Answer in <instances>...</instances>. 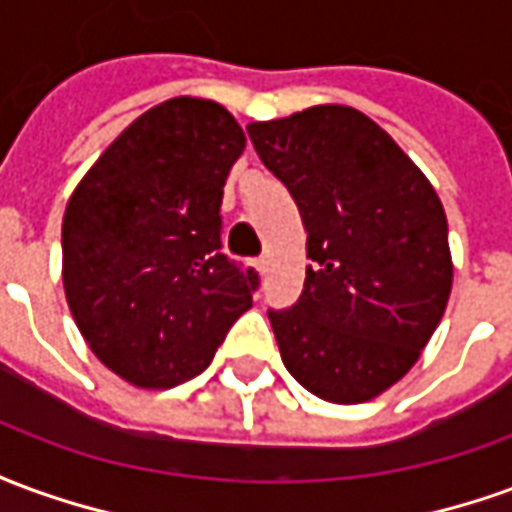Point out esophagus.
Returning a JSON list of instances; mask_svg holds the SVG:
<instances>
[{"label": "esophagus", "instance_id": "1", "mask_svg": "<svg viewBox=\"0 0 512 512\" xmlns=\"http://www.w3.org/2000/svg\"><path fill=\"white\" fill-rule=\"evenodd\" d=\"M266 268H268V263H266V260H263V257H260V260H255V271H257V274H260V277L266 274Z\"/></svg>", "mask_w": 512, "mask_h": 512}]
</instances>
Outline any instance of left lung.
I'll list each match as a JSON object with an SVG mask.
<instances>
[{
  "mask_svg": "<svg viewBox=\"0 0 512 512\" xmlns=\"http://www.w3.org/2000/svg\"><path fill=\"white\" fill-rule=\"evenodd\" d=\"M246 131L299 205L312 260L301 299L268 312L282 362L321 400H373L417 365L450 301L439 194L354 106L318 104Z\"/></svg>",
  "mask_w": 512,
  "mask_h": 512,
  "instance_id": "8db88e82",
  "label": "left lung"
}]
</instances>
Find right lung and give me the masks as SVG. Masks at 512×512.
I'll return each instance as SVG.
<instances>
[{"mask_svg": "<svg viewBox=\"0 0 512 512\" xmlns=\"http://www.w3.org/2000/svg\"><path fill=\"white\" fill-rule=\"evenodd\" d=\"M244 147L222 104L178 95L136 117L65 205V299L84 343L128 384L200 376L252 307L257 274L222 255L219 216Z\"/></svg>", "mask_w": 512, "mask_h": 512, "instance_id": "obj_1", "label": "right lung"}]
</instances>
